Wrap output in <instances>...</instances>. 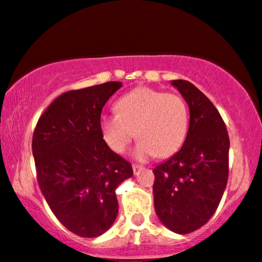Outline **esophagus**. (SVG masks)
I'll use <instances>...</instances> for the list:
<instances>
[{
    "label": "esophagus",
    "instance_id": "1",
    "mask_svg": "<svg viewBox=\"0 0 262 262\" xmlns=\"http://www.w3.org/2000/svg\"><path fill=\"white\" fill-rule=\"evenodd\" d=\"M143 170H144V167L141 166V165H133V172H134L135 176L139 175V173H140Z\"/></svg>",
    "mask_w": 262,
    "mask_h": 262
}]
</instances>
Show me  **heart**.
I'll list each match as a JSON object with an SVG mask.
<instances>
[{"label":"heart","mask_w":262,"mask_h":262,"mask_svg":"<svg viewBox=\"0 0 262 262\" xmlns=\"http://www.w3.org/2000/svg\"><path fill=\"white\" fill-rule=\"evenodd\" d=\"M116 112L102 116L100 128L103 140L117 154L127 151L138 137L135 158H167L181 148L187 135L188 106L176 93L139 87L117 101Z\"/></svg>","instance_id":"1"}]
</instances>
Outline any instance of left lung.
Segmentation results:
<instances>
[{
    "label": "left lung",
    "instance_id": "obj_1",
    "mask_svg": "<svg viewBox=\"0 0 262 262\" xmlns=\"http://www.w3.org/2000/svg\"><path fill=\"white\" fill-rule=\"evenodd\" d=\"M189 107L182 148L154 170L156 214L179 234L203 227L221 203L229 175V135L214 104L193 83L173 80Z\"/></svg>",
    "mask_w": 262,
    "mask_h": 262
}]
</instances>
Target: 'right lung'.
<instances>
[{
  "instance_id": "1",
  "label": "right lung",
  "mask_w": 262,
  "mask_h": 262,
  "mask_svg": "<svg viewBox=\"0 0 262 262\" xmlns=\"http://www.w3.org/2000/svg\"><path fill=\"white\" fill-rule=\"evenodd\" d=\"M118 81L59 96L39 117L32 150L37 181L66 229L82 237L107 231L118 214L116 188L133 176L132 165L108 148L100 128Z\"/></svg>"
}]
</instances>
